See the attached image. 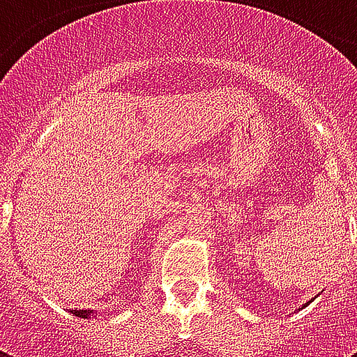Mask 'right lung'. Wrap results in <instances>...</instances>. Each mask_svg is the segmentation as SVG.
Returning <instances> with one entry per match:
<instances>
[{"label":"right lung","instance_id":"right-lung-1","mask_svg":"<svg viewBox=\"0 0 357 357\" xmlns=\"http://www.w3.org/2000/svg\"><path fill=\"white\" fill-rule=\"evenodd\" d=\"M74 315H78V317H88V315L93 314V310H74Z\"/></svg>","mask_w":357,"mask_h":357}]
</instances>
